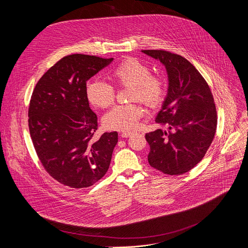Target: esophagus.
Returning a JSON list of instances; mask_svg holds the SVG:
<instances>
[{
  "mask_svg": "<svg viewBox=\"0 0 248 248\" xmlns=\"http://www.w3.org/2000/svg\"><path fill=\"white\" fill-rule=\"evenodd\" d=\"M131 134H132L131 132H124V133L121 134V136H122L123 138H127V137H129Z\"/></svg>",
  "mask_w": 248,
  "mask_h": 248,
  "instance_id": "esophagus-1",
  "label": "esophagus"
}]
</instances>
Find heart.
I'll return each instance as SVG.
<instances>
[{"instance_id": "b5f03b06", "label": "heart", "mask_w": 248, "mask_h": 248, "mask_svg": "<svg viewBox=\"0 0 248 248\" xmlns=\"http://www.w3.org/2000/svg\"><path fill=\"white\" fill-rule=\"evenodd\" d=\"M111 79L118 87H130L129 101H140L148 108H156L163 102L167 84L160 75L150 74V67L144 62L133 57L122 60L113 69ZM86 97L97 108H108L116 99L115 88L101 80H91L86 85ZM142 108L136 103L120 105L104 116L106 128L118 131H131L138 126L142 117Z\"/></svg>"}]
</instances>
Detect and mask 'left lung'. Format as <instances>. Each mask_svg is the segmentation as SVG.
Listing matches in <instances>:
<instances>
[{"label":"left lung","instance_id":"obj_1","mask_svg":"<svg viewBox=\"0 0 248 248\" xmlns=\"http://www.w3.org/2000/svg\"><path fill=\"white\" fill-rule=\"evenodd\" d=\"M167 69L169 88L156 123L168 126L145 134L150 166L166 174L187 172L205 156L217 128V111L210 87L184 57L165 50H142Z\"/></svg>","mask_w":248,"mask_h":248}]
</instances>
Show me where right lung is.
Returning a JSON list of instances; mask_svg holds the SVG:
<instances>
[{
  "label": "right lung",
  "mask_w": 248,
  "mask_h": 248,
  "mask_svg": "<svg viewBox=\"0 0 248 248\" xmlns=\"http://www.w3.org/2000/svg\"><path fill=\"white\" fill-rule=\"evenodd\" d=\"M114 59L74 54L50 67L35 86L28 126L37 156L60 184L83 188L107 172L118 132L94 138L97 116L89 107L86 82Z\"/></svg>",
  "instance_id": "right-lung-1"
}]
</instances>
